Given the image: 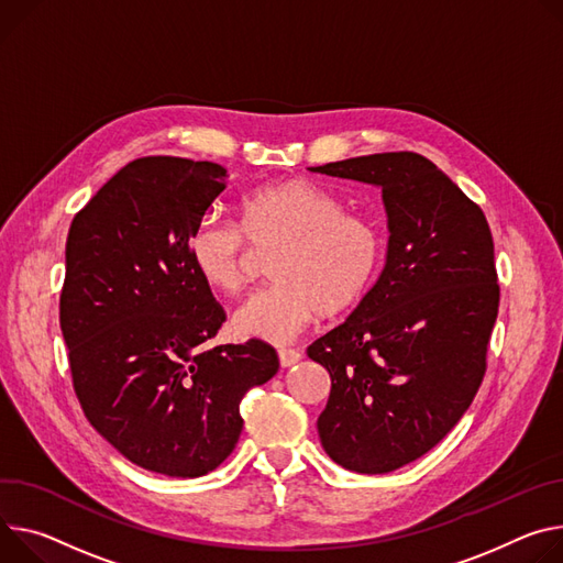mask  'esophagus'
<instances>
[{
	"instance_id": "esophagus-1",
	"label": "esophagus",
	"mask_w": 563,
	"mask_h": 563,
	"mask_svg": "<svg viewBox=\"0 0 563 563\" xmlns=\"http://www.w3.org/2000/svg\"><path fill=\"white\" fill-rule=\"evenodd\" d=\"M300 350H294V347H280L278 350V360H280V366H294L296 362H300Z\"/></svg>"
}]
</instances>
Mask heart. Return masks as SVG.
I'll list each match as a JSON object with an SVG mask.
<instances>
[{"mask_svg": "<svg viewBox=\"0 0 563 563\" xmlns=\"http://www.w3.org/2000/svg\"><path fill=\"white\" fill-rule=\"evenodd\" d=\"M253 246L276 249L269 287L235 312V330L287 343L314 317H336L373 289L386 253L379 227L345 211L343 199L314 179H283L242 199V220L207 213L197 220L188 253L213 289L238 296L246 289Z\"/></svg>", "mask_w": 563, "mask_h": 563, "instance_id": "b5f03b06", "label": "heart"}]
</instances>
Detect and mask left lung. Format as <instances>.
Wrapping results in <instances>:
<instances>
[{
  "mask_svg": "<svg viewBox=\"0 0 563 563\" xmlns=\"http://www.w3.org/2000/svg\"><path fill=\"white\" fill-rule=\"evenodd\" d=\"M382 188L388 261L377 285L308 354L332 379L319 416L328 455L386 474L433 449L474 401L500 287L485 213L418 152L312 168Z\"/></svg>",
  "mask_w": 563,
  "mask_h": 563,
  "instance_id": "left-lung-1",
  "label": "left lung"
}]
</instances>
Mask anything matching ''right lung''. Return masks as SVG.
Masks as SVG:
<instances>
[{"instance_id":"1","label":"right lung","mask_w":563,"mask_h":563,"mask_svg":"<svg viewBox=\"0 0 563 563\" xmlns=\"http://www.w3.org/2000/svg\"><path fill=\"white\" fill-rule=\"evenodd\" d=\"M227 184L213 162L134 159L67 238L60 330L82 413L130 463L175 478L224 463L244 424L240 399L278 371L261 339L203 347L227 312L188 240Z\"/></svg>"}]
</instances>
